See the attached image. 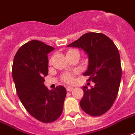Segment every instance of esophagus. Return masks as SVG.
Returning a JSON list of instances; mask_svg holds the SVG:
<instances>
[{"label": "esophagus", "mask_w": 135, "mask_h": 135, "mask_svg": "<svg viewBox=\"0 0 135 135\" xmlns=\"http://www.w3.org/2000/svg\"><path fill=\"white\" fill-rule=\"evenodd\" d=\"M74 89V87H71V86H67V87H66V90H67V91H72Z\"/></svg>", "instance_id": "esophagus-1"}]
</instances>
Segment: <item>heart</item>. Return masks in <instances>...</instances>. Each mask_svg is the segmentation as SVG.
<instances>
[{"label": "heart", "mask_w": 135, "mask_h": 135, "mask_svg": "<svg viewBox=\"0 0 135 135\" xmlns=\"http://www.w3.org/2000/svg\"><path fill=\"white\" fill-rule=\"evenodd\" d=\"M73 51H76V49H70V50L68 51L67 54ZM74 73H66V74H64L62 76V81L64 82H65V83H67V84H71L74 81Z\"/></svg>", "instance_id": "1"}]
</instances>
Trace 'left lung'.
<instances>
[{
    "label": "left lung",
    "mask_w": 135,
    "mask_h": 135,
    "mask_svg": "<svg viewBox=\"0 0 135 135\" xmlns=\"http://www.w3.org/2000/svg\"><path fill=\"white\" fill-rule=\"evenodd\" d=\"M67 47L84 50L88 57V69L84 74L95 83L90 89L83 86L81 109L91 116H100L110 110L118 95L122 68L118 48L104 34L88 32Z\"/></svg>",
    "instance_id": "obj_1"
}]
</instances>
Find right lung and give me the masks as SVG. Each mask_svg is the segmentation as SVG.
I'll return each mask as SVG.
<instances>
[{
  "label": "right lung",
  "instance_id": "obj_1",
  "mask_svg": "<svg viewBox=\"0 0 135 135\" xmlns=\"http://www.w3.org/2000/svg\"><path fill=\"white\" fill-rule=\"evenodd\" d=\"M54 47L38 40L20 47L13 59L12 75L20 101L31 115L48 123L62 113L66 90L62 86L49 90L44 85L48 74L47 54Z\"/></svg>",
  "mask_w": 135,
  "mask_h": 135
}]
</instances>
